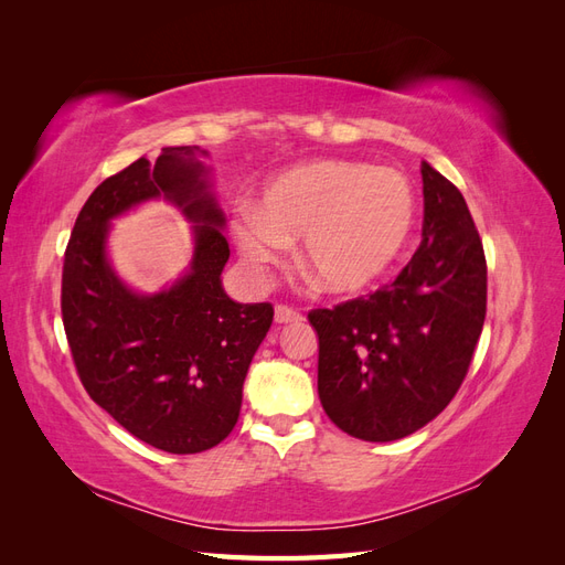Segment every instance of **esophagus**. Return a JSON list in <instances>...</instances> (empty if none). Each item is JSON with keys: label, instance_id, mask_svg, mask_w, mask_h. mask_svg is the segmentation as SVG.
I'll return each mask as SVG.
<instances>
[{"label": "esophagus", "instance_id": "esophagus-1", "mask_svg": "<svg viewBox=\"0 0 565 565\" xmlns=\"http://www.w3.org/2000/svg\"><path fill=\"white\" fill-rule=\"evenodd\" d=\"M301 313L295 309H287V306H276V322L287 324V322H299Z\"/></svg>", "mask_w": 565, "mask_h": 565}]
</instances>
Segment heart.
Segmentation results:
<instances>
[{
  "label": "heart",
  "instance_id": "1",
  "mask_svg": "<svg viewBox=\"0 0 565 565\" xmlns=\"http://www.w3.org/2000/svg\"><path fill=\"white\" fill-rule=\"evenodd\" d=\"M417 218L413 181L396 167L318 160L270 179L233 218L237 254L264 273L299 241L297 262L318 289L353 297L398 262Z\"/></svg>",
  "mask_w": 565,
  "mask_h": 565
}]
</instances>
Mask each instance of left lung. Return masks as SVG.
Instances as JSON below:
<instances>
[{
  "label": "left lung",
  "mask_w": 565,
  "mask_h": 565,
  "mask_svg": "<svg viewBox=\"0 0 565 565\" xmlns=\"http://www.w3.org/2000/svg\"><path fill=\"white\" fill-rule=\"evenodd\" d=\"M422 183V245L401 276L367 299L309 313L322 409L370 443L415 434L448 407L486 320V256L467 202L429 162Z\"/></svg>",
  "instance_id": "1"
}]
</instances>
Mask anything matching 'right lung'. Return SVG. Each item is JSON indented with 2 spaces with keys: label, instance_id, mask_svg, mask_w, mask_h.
Instances as JSON below:
<instances>
[{
  "label": "right lung",
  "instance_id": "add662e5",
  "mask_svg": "<svg viewBox=\"0 0 565 565\" xmlns=\"http://www.w3.org/2000/svg\"><path fill=\"white\" fill-rule=\"evenodd\" d=\"M200 146H169L106 179L84 202L63 264V324L92 401L148 446L193 455L224 440L241 417L252 358L270 303L233 301L221 273L231 256L212 167ZM164 199L192 224L194 256L158 294H139L111 266V221Z\"/></svg>",
  "mask_w": 565,
  "mask_h": 565
}]
</instances>
